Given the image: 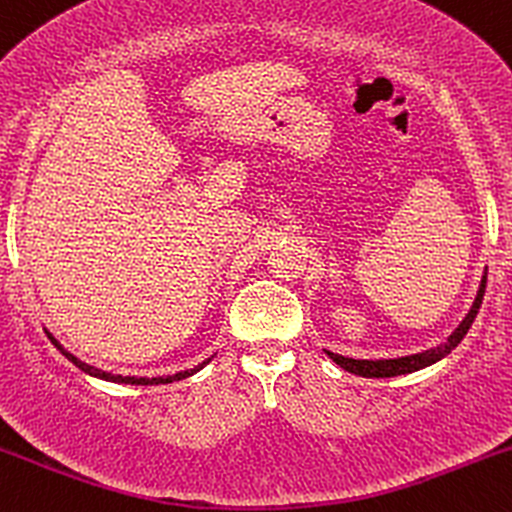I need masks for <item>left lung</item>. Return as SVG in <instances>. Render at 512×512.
<instances>
[{"instance_id": "1", "label": "left lung", "mask_w": 512, "mask_h": 512, "mask_svg": "<svg viewBox=\"0 0 512 512\" xmlns=\"http://www.w3.org/2000/svg\"><path fill=\"white\" fill-rule=\"evenodd\" d=\"M484 291H486V272H484V276H481V286L477 291V298H474L472 310H469L467 317L460 322V327H457V330L452 332L443 344L433 346V349H428V351H421V354H411V356H402V358H378V361L346 358V356L332 354V351H327V356H330L337 366H342L344 370H349V373H354V375H361V378H395V375H407V373H414V370L431 366V363H436V361H440V358L448 356L450 351L462 342L464 334L469 332L474 317H477V313H479L481 301H484Z\"/></svg>"}]
</instances>
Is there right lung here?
Returning a JSON list of instances; mask_svg holds the SVG:
<instances>
[{
    "mask_svg": "<svg viewBox=\"0 0 512 512\" xmlns=\"http://www.w3.org/2000/svg\"><path fill=\"white\" fill-rule=\"evenodd\" d=\"M48 337H50V334H48ZM50 339H52V344H55L57 349L62 351V356H67L69 361H72L76 368H81V370H84V373L93 375V378L110 380V383H122V385H166V383H175V380H185V378H190V375H195L197 370H202V368L207 366V363L211 361V358H207V361H204V363H199L197 368H190V370H180V373H175V375H166V378H134V375H113V373H105V370H101V368H93V366H88V363L79 361V358H76L74 354H69V351L64 349V346H62L60 342H57L55 337H50Z\"/></svg>",
    "mask_w": 512,
    "mask_h": 512,
    "instance_id": "add662e5",
    "label": "right lung"
}]
</instances>
